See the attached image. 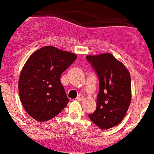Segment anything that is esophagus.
Here are the masks:
<instances>
[{
	"instance_id": "1",
	"label": "esophagus",
	"mask_w": 154,
	"mask_h": 154,
	"mask_svg": "<svg viewBox=\"0 0 154 154\" xmlns=\"http://www.w3.org/2000/svg\"><path fill=\"white\" fill-rule=\"evenodd\" d=\"M76 99L79 100V101H82V100L84 99V96H83L82 94H79L78 96H77V98H76Z\"/></svg>"
}]
</instances>
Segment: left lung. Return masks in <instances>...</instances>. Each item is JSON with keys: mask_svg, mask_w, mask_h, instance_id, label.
Wrapping results in <instances>:
<instances>
[{"mask_svg": "<svg viewBox=\"0 0 154 154\" xmlns=\"http://www.w3.org/2000/svg\"><path fill=\"white\" fill-rule=\"evenodd\" d=\"M99 79L97 108L88 117L101 129L116 126L125 118L131 101V75L111 53L87 56Z\"/></svg>", "mask_w": 154, "mask_h": 154, "instance_id": "left-lung-1", "label": "left lung"}]
</instances>
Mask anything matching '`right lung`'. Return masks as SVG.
<instances>
[{"label":"right lung","instance_id":"add662e5","mask_svg":"<svg viewBox=\"0 0 154 154\" xmlns=\"http://www.w3.org/2000/svg\"><path fill=\"white\" fill-rule=\"evenodd\" d=\"M75 54L44 46L29 56L19 79V94L25 111L37 121L59 115L68 98L60 76L76 60Z\"/></svg>","mask_w":154,"mask_h":154}]
</instances>
